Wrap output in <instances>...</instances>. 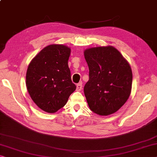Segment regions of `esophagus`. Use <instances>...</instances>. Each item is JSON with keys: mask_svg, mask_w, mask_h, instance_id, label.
<instances>
[{"mask_svg": "<svg viewBox=\"0 0 157 157\" xmlns=\"http://www.w3.org/2000/svg\"><path fill=\"white\" fill-rule=\"evenodd\" d=\"M82 87H83V86H82V83L81 82V83H79L76 85V90L81 91L82 90Z\"/></svg>", "mask_w": 157, "mask_h": 157, "instance_id": "obj_1", "label": "esophagus"}]
</instances>
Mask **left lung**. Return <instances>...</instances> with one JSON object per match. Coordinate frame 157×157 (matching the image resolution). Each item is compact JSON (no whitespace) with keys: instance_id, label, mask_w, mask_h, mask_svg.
Returning <instances> with one entry per match:
<instances>
[{"instance_id":"obj_1","label":"left lung","mask_w":157,"mask_h":157,"mask_svg":"<svg viewBox=\"0 0 157 157\" xmlns=\"http://www.w3.org/2000/svg\"><path fill=\"white\" fill-rule=\"evenodd\" d=\"M89 80L84 94L91 111L107 116L119 110L131 92V68L119 51L112 46L87 49Z\"/></svg>"}]
</instances>
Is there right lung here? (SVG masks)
Here are the masks:
<instances>
[{"label": "right lung", "instance_id": "obj_1", "mask_svg": "<svg viewBox=\"0 0 157 157\" xmlns=\"http://www.w3.org/2000/svg\"><path fill=\"white\" fill-rule=\"evenodd\" d=\"M70 52L65 45H50L29 65L26 88L32 100L45 112L55 113L61 109L76 90L68 66Z\"/></svg>", "mask_w": 157, "mask_h": 157}]
</instances>
